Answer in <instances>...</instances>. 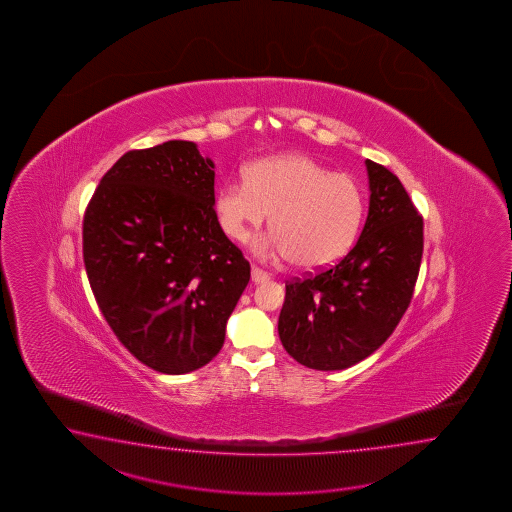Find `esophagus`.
<instances>
[{
	"instance_id": "obj_1",
	"label": "esophagus",
	"mask_w": 512,
	"mask_h": 512,
	"mask_svg": "<svg viewBox=\"0 0 512 512\" xmlns=\"http://www.w3.org/2000/svg\"><path fill=\"white\" fill-rule=\"evenodd\" d=\"M252 282L254 283H263L269 280V274L267 272L261 271L258 267H252L251 271Z\"/></svg>"
}]
</instances>
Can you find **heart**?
<instances>
[{"mask_svg":"<svg viewBox=\"0 0 512 512\" xmlns=\"http://www.w3.org/2000/svg\"><path fill=\"white\" fill-rule=\"evenodd\" d=\"M219 225L232 240L249 238L271 214L261 254L278 252L304 271L337 263L351 249L364 214V196L349 174L331 172L307 155H278L247 166L245 181L219 186Z\"/></svg>","mask_w":512,"mask_h":512,"instance_id":"b5f03b06","label":"heart"}]
</instances>
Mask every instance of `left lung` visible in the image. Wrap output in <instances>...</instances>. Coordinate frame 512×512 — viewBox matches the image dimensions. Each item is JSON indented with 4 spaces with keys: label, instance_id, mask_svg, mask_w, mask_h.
Returning <instances> with one entry per match:
<instances>
[{
    "label": "left lung",
    "instance_id": "8db88e82",
    "mask_svg": "<svg viewBox=\"0 0 512 512\" xmlns=\"http://www.w3.org/2000/svg\"><path fill=\"white\" fill-rule=\"evenodd\" d=\"M370 210L355 247L333 267L285 285L283 348L311 370L370 357L408 309L423 258V218L399 177L366 159Z\"/></svg>",
    "mask_w": 512,
    "mask_h": 512
}]
</instances>
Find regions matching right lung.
<instances>
[{"mask_svg":"<svg viewBox=\"0 0 512 512\" xmlns=\"http://www.w3.org/2000/svg\"><path fill=\"white\" fill-rule=\"evenodd\" d=\"M214 175L194 142L131 150L84 214V265L102 315L135 359L168 375L218 355L251 280L219 225Z\"/></svg>","mask_w":512,"mask_h":512,"instance_id":"right-lung-1","label":"right lung"}]
</instances>
